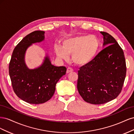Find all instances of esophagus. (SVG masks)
<instances>
[{"label": "esophagus", "mask_w": 134, "mask_h": 134, "mask_svg": "<svg viewBox=\"0 0 134 134\" xmlns=\"http://www.w3.org/2000/svg\"><path fill=\"white\" fill-rule=\"evenodd\" d=\"M72 71H73V69H72V68H69V67L67 68V70H66V73H69V72H72Z\"/></svg>", "instance_id": "34e87169"}]
</instances>
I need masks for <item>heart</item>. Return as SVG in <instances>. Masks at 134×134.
<instances>
[{
    "label": "heart",
    "instance_id": "heart-1",
    "mask_svg": "<svg viewBox=\"0 0 134 134\" xmlns=\"http://www.w3.org/2000/svg\"><path fill=\"white\" fill-rule=\"evenodd\" d=\"M99 48V41L96 36L81 35L68 38L63 40L62 47L55 45V54L64 60L71 59L78 65H84L94 59Z\"/></svg>",
    "mask_w": 134,
    "mask_h": 134
}]
</instances>
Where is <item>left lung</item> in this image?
<instances>
[{
  "label": "left lung",
  "mask_w": 134,
  "mask_h": 134,
  "mask_svg": "<svg viewBox=\"0 0 134 134\" xmlns=\"http://www.w3.org/2000/svg\"><path fill=\"white\" fill-rule=\"evenodd\" d=\"M104 45L92 62L78 70L77 88L84 100L104 104L115 99L122 91L126 65L122 48L111 35L101 31Z\"/></svg>",
  "instance_id": "obj_1"
}]
</instances>
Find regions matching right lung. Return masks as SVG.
<instances>
[{
  "instance_id": "right-lung-1",
  "label": "right lung",
  "mask_w": 134,
  "mask_h": 134,
  "mask_svg": "<svg viewBox=\"0 0 134 134\" xmlns=\"http://www.w3.org/2000/svg\"><path fill=\"white\" fill-rule=\"evenodd\" d=\"M44 31H36L25 36L15 46L9 65L13 90L20 99L30 104H41L50 100L61 77L66 74L65 66H55L46 57L42 65L30 70L25 63V54L32 43L44 40Z\"/></svg>"
}]
</instances>
